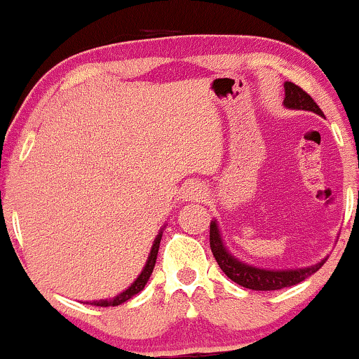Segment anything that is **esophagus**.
<instances>
[{
	"mask_svg": "<svg viewBox=\"0 0 359 359\" xmlns=\"http://www.w3.org/2000/svg\"><path fill=\"white\" fill-rule=\"evenodd\" d=\"M205 196V189L203 184L196 182V180H191L184 185L182 189V197L185 201H201L204 199Z\"/></svg>",
	"mask_w": 359,
	"mask_h": 359,
	"instance_id": "esophagus-1",
	"label": "esophagus"
}]
</instances>
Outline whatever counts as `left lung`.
<instances>
[{"instance_id": "left-lung-1", "label": "left lung", "mask_w": 359, "mask_h": 359, "mask_svg": "<svg viewBox=\"0 0 359 359\" xmlns=\"http://www.w3.org/2000/svg\"><path fill=\"white\" fill-rule=\"evenodd\" d=\"M283 89H285V100L283 106L287 109H299V111H311V113L323 116V109L316 104L314 100L306 93L295 86L294 82H283ZM209 243H211V250L214 258H216L219 269L224 271L226 277H229L238 285L251 288V290H280V288L292 287L295 283H300L302 280L311 277L316 273L320 266L324 265L325 259L323 258L317 262L316 265L302 266V269H285V270H269L262 269V266L250 265V263L241 262L234 255L226 248L224 240L221 236L219 224L217 219L211 221V233H209Z\"/></svg>"}]
</instances>
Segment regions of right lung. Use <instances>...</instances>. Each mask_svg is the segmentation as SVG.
I'll use <instances>...</instances> for the list:
<instances>
[{
  "label": "right lung",
  "instance_id": "obj_1",
  "mask_svg": "<svg viewBox=\"0 0 359 359\" xmlns=\"http://www.w3.org/2000/svg\"><path fill=\"white\" fill-rule=\"evenodd\" d=\"M163 229H165V224H163V228L160 229L158 234H156V238L154 240V245H151V250L150 253H148V258H147V263L145 266H143V270L140 271V275L137 278H135V282L131 283L130 287L126 288V290L119 292L118 295H114V297L111 299H100V300H89V302L86 304H90V306H97V307H114V306H121V304H125L126 300L133 299L135 295L140 294V292L143 290L147 285V282L150 280V275L151 271L155 269V262H156V255H158V248H160V240H162V234H163Z\"/></svg>",
  "mask_w": 359,
  "mask_h": 359
}]
</instances>
